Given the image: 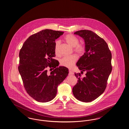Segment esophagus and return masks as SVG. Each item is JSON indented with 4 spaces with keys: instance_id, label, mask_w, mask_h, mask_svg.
I'll return each instance as SVG.
<instances>
[{
    "instance_id": "esophagus-1",
    "label": "esophagus",
    "mask_w": 129,
    "mask_h": 129,
    "mask_svg": "<svg viewBox=\"0 0 129 129\" xmlns=\"http://www.w3.org/2000/svg\"><path fill=\"white\" fill-rule=\"evenodd\" d=\"M69 74H74V73L72 70H70V69L69 70Z\"/></svg>"
}]
</instances>
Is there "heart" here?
I'll return each mask as SVG.
<instances>
[{
  "label": "heart",
  "instance_id": "b5f03b06",
  "mask_svg": "<svg viewBox=\"0 0 129 129\" xmlns=\"http://www.w3.org/2000/svg\"><path fill=\"white\" fill-rule=\"evenodd\" d=\"M64 40L69 45L74 47V51L78 55H83L85 51V46L84 45L79 43V39L76 36L71 34L67 35L64 37ZM60 42L57 40L55 43V52L57 55H59ZM77 60V57L75 55L65 56L60 60V64L63 66L68 68H72Z\"/></svg>",
  "mask_w": 129,
  "mask_h": 129
}]
</instances>
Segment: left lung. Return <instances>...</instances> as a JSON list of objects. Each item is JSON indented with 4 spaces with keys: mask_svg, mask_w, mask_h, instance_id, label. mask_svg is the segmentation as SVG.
<instances>
[{
    "mask_svg": "<svg viewBox=\"0 0 129 129\" xmlns=\"http://www.w3.org/2000/svg\"><path fill=\"white\" fill-rule=\"evenodd\" d=\"M74 34L84 40L85 52L76 63L79 69L86 72L85 76L75 73L78 83L72 89V93L78 100L90 102L101 95L105 91L108 77L112 71V55L106 41L95 33L82 30Z\"/></svg>",
    "mask_w": 129,
    "mask_h": 129,
    "instance_id": "obj_1",
    "label": "left lung"
}]
</instances>
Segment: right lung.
Segmentation results:
<instances>
[{
    "instance_id": "1",
    "label": "right lung",
    "mask_w": 129,
    "mask_h": 129,
    "mask_svg": "<svg viewBox=\"0 0 129 129\" xmlns=\"http://www.w3.org/2000/svg\"><path fill=\"white\" fill-rule=\"evenodd\" d=\"M63 33L42 30L30 36L20 50L19 72L27 93L38 102H47L55 98L58 85L68 75V69L58 67L59 62L53 58L55 40ZM47 67L54 70L50 75Z\"/></svg>"
}]
</instances>
